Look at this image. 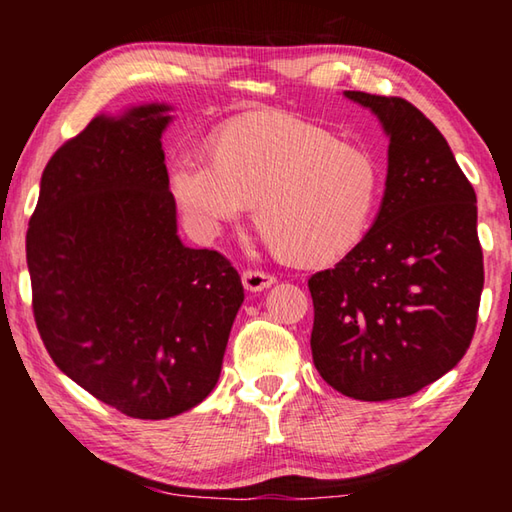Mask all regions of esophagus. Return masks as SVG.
I'll return each mask as SVG.
<instances>
[{"mask_svg":"<svg viewBox=\"0 0 512 512\" xmlns=\"http://www.w3.org/2000/svg\"><path fill=\"white\" fill-rule=\"evenodd\" d=\"M241 282H244V287L248 291H264L275 284V275L262 271V268H244V273H241Z\"/></svg>","mask_w":512,"mask_h":512,"instance_id":"34e87169","label":"esophagus"}]
</instances>
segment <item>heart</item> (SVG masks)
<instances>
[{"instance_id": "b5f03b06", "label": "heart", "mask_w": 512, "mask_h": 512, "mask_svg": "<svg viewBox=\"0 0 512 512\" xmlns=\"http://www.w3.org/2000/svg\"><path fill=\"white\" fill-rule=\"evenodd\" d=\"M169 189L198 237H216L257 203V228L277 253L325 264L366 237L381 169L368 149L327 128L287 112H255L228 121L214 135V153H178Z\"/></svg>"}]
</instances>
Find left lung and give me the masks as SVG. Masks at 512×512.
<instances>
[{
  "label": "left lung",
  "mask_w": 512,
  "mask_h": 512,
  "mask_svg": "<svg viewBox=\"0 0 512 512\" xmlns=\"http://www.w3.org/2000/svg\"><path fill=\"white\" fill-rule=\"evenodd\" d=\"M345 97L375 112L391 140L386 192L366 237L309 277L311 354L339 393L384 402L418 393L470 348L483 291L476 194L413 103Z\"/></svg>",
  "instance_id": "obj_1"
}]
</instances>
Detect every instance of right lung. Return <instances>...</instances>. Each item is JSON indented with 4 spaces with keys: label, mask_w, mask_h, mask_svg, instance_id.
Returning <instances> with one entry per match:
<instances>
[{
    "label": "right lung",
    "mask_w": 512,
    "mask_h": 512,
    "mask_svg": "<svg viewBox=\"0 0 512 512\" xmlns=\"http://www.w3.org/2000/svg\"><path fill=\"white\" fill-rule=\"evenodd\" d=\"M169 106L94 117L51 155L27 232L33 318L49 357L103 404L164 420L221 375L244 302L237 268L178 237L160 137Z\"/></svg>",
    "instance_id": "add662e5"
}]
</instances>
